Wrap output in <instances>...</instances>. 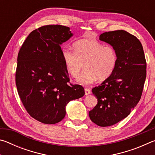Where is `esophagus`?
Masks as SVG:
<instances>
[{"label":"esophagus","instance_id":"obj_1","mask_svg":"<svg viewBox=\"0 0 155 155\" xmlns=\"http://www.w3.org/2000/svg\"><path fill=\"white\" fill-rule=\"evenodd\" d=\"M85 94L86 96L89 95V94H91L90 89L88 88V87H85Z\"/></svg>","mask_w":155,"mask_h":155}]
</instances>
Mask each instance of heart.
<instances>
[{
  "mask_svg": "<svg viewBox=\"0 0 155 155\" xmlns=\"http://www.w3.org/2000/svg\"><path fill=\"white\" fill-rule=\"evenodd\" d=\"M74 51L64 48L62 57L68 72L73 77H77L83 67L85 70L77 77L81 84H90L98 79L104 81L115 69L118 56L111 46L89 39L78 40L73 44Z\"/></svg>",
  "mask_w": 155,
  "mask_h": 155,
  "instance_id": "heart-1",
  "label": "heart"
}]
</instances>
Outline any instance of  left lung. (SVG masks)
Returning <instances> with one entry per match:
<instances>
[{"label":"left lung","instance_id":"left-lung-1","mask_svg":"<svg viewBox=\"0 0 155 155\" xmlns=\"http://www.w3.org/2000/svg\"><path fill=\"white\" fill-rule=\"evenodd\" d=\"M99 38L114 47L118 56L113 74L91 90L98 104L89 116L104 127L127 117L139 103L146 78V61L140 41L126 31H109Z\"/></svg>","mask_w":155,"mask_h":155}]
</instances>
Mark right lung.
I'll use <instances>...</instances> for the list:
<instances>
[{
    "label": "right lung",
    "mask_w": 155,
    "mask_h": 155,
    "mask_svg": "<svg viewBox=\"0 0 155 155\" xmlns=\"http://www.w3.org/2000/svg\"><path fill=\"white\" fill-rule=\"evenodd\" d=\"M72 35L65 26H43L28 35L18 52V93L28 114L44 124L61 121L67 104L85 94L81 85L67 83L61 44Z\"/></svg>",
    "instance_id": "obj_1"
}]
</instances>
